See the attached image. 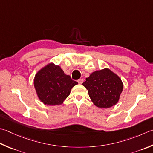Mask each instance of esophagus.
Instances as JSON below:
<instances>
[{
    "mask_svg": "<svg viewBox=\"0 0 153 153\" xmlns=\"http://www.w3.org/2000/svg\"><path fill=\"white\" fill-rule=\"evenodd\" d=\"M77 82H78V83H79V84H82V83L83 82V79H79L77 80Z\"/></svg>",
    "mask_w": 153,
    "mask_h": 153,
    "instance_id": "34e87169",
    "label": "esophagus"
}]
</instances>
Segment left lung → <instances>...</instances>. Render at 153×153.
<instances>
[{
    "label": "left lung",
    "mask_w": 153,
    "mask_h": 153,
    "mask_svg": "<svg viewBox=\"0 0 153 153\" xmlns=\"http://www.w3.org/2000/svg\"><path fill=\"white\" fill-rule=\"evenodd\" d=\"M83 85L88 90L93 103L100 108H109L115 105L123 88L121 79L107 68L93 72Z\"/></svg>",
    "instance_id": "8db88e82"
}]
</instances>
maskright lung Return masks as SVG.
<instances>
[{
  "instance_id": "1",
  "label": "right lung",
  "mask_w": 153,
  "mask_h": 153,
  "mask_svg": "<svg viewBox=\"0 0 153 153\" xmlns=\"http://www.w3.org/2000/svg\"><path fill=\"white\" fill-rule=\"evenodd\" d=\"M34 83L42 102L48 105H56L63 103L77 82L65 75L59 65L50 64L36 74Z\"/></svg>"
}]
</instances>
